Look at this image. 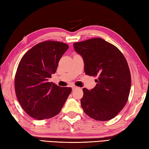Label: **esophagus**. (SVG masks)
I'll return each instance as SVG.
<instances>
[{"label": "esophagus", "mask_w": 149, "mask_h": 149, "mask_svg": "<svg viewBox=\"0 0 149 149\" xmlns=\"http://www.w3.org/2000/svg\"><path fill=\"white\" fill-rule=\"evenodd\" d=\"M77 88H78V87L74 86V85H73V86H72V90H75V89H77Z\"/></svg>", "instance_id": "1"}]
</instances>
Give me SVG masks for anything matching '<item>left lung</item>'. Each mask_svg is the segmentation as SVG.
Instances as JSON below:
<instances>
[{"mask_svg": "<svg viewBox=\"0 0 149 149\" xmlns=\"http://www.w3.org/2000/svg\"><path fill=\"white\" fill-rule=\"evenodd\" d=\"M73 45L83 59L86 74L98 77L93 89H83L82 108L96 120L115 118L127 103L131 90V73L125 57L115 46L99 38Z\"/></svg>", "mask_w": 149, "mask_h": 149, "instance_id": "left-lung-1", "label": "left lung"}]
</instances>
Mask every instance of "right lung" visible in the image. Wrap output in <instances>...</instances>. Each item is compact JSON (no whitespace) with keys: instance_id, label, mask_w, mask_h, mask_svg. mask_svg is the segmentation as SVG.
I'll return each mask as SVG.
<instances>
[{"instance_id":"1","label":"right lung","mask_w":149,"mask_h":149,"mask_svg":"<svg viewBox=\"0 0 149 149\" xmlns=\"http://www.w3.org/2000/svg\"><path fill=\"white\" fill-rule=\"evenodd\" d=\"M68 49L66 43L45 41L28 50L19 63L15 92L20 106L32 118L42 120L57 115L70 94L71 88L49 82Z\"/></svg>"}]
</instances>
